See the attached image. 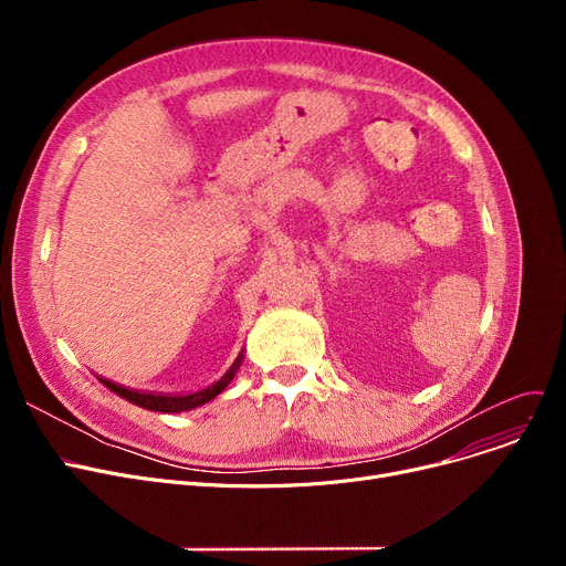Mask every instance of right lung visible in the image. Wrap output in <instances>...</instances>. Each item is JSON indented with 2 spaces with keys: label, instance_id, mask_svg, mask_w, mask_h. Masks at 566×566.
<instances>
[{
  "label": "right lung",
  "instance_id": "1",
  "mask_svg": "<svg viewBox=\"0 0 566 566\" xmlns=\"http://www.w3.org/2000/svg\"><path fill=\"white\" fill-rule=\"evenodd\" d=\"M243 363V353H238L235 363L229 367V371L216 380L213 385H208V388L199 390V392H192V395H154V392H135V390H128V388H122V385H116L112 380H105L101 378V382L105 385L107 390H112L114 395H118L122 399L139 406V408H146V410H156V412H184V410H190V408H197L206 401L216 399L227 385L231 382V378L235 376L238 367H241Z\"/></svg>",
  "mask_w": 566,
  "mask_h": 566
}]
</instances>
